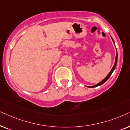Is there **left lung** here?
<instances>
[{
    "label": "left lung",
    "instance_id": "8db88e82",
    "mask_svg": "<svg viewBox=\"0 0 130 130\" xmlns=\"http://www.w3.org/2000/svg\"><path fill=\"white\" fill-rule=\"evenodd\" d=\"M112 40H113V43H114V41H113V39H112ZM114 44H115V43H114ZM117 60H118V54L117 53V55H116V58H115V64H114V65H113V68H112V69L111 70V71H110L108 75H107L106 77H105V78L103 79V80L101 81V82H100L99 83H98V84H96V85L93 86H90V87H90V88H93V87H98V86H100V85H102V84H103V83H105V82H106V81L110 77V76L111 75V74H112V72H113L114 70H115V68H116V66H117Z\"/></svg>",
    "mask_w": 130,
    "mask_h": 130
}]
</instances>
